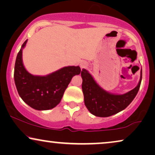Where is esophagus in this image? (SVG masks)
Masks as SVG:
<instances>
[{"instance_id": "obj_1", "label": "esophagus", "mask_w": 155, "mask_h": 155, "mask_svg": "<svg viewBox=\"0 0 155 155\" xmlns=\"http://www.w3.org/2000/svg\"><path fill=\"white\" fill-rule=\"evenodd\" d=\"M87 63L85 61H82L80 63V67H81V68H84L87 67Z\"/></svg>"}]
</instances>
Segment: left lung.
<instances>
[{
  "instance_id": "obj_1",
  "label": "left lung",
  "mask_w": 155,
  "mask_h": 155,
  "mask_svg": "<svg viewBox=\"0 0 155 155\" xmlns=\"http://www.w3.org/2000/svg\"><path fill=\"white\" fill-rule=\"evenodd\" d=\"M82 78V88L84 94V104L90 113L99 117H108L120 112L130 104L140 86V80L136 87L124 94H112L101 89L94 78L83 69L81 72Z\"/></svg>"
}]
</instances>
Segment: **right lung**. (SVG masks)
I'll list each match as a JSON object with an SVG mask.
<instances>
[{
	"instance_id": "1",
	"label": "right lung",
	"mask_w": 155,
	"mask_h": 155,
	"mask_svg": "<svg viewBox=\"0 0 155 155\" xmlns=\"http://www.w3.org/2000/svg\"><path fill=\"white\" fill-rule=\"evenodd\" d=\"M23 43L17 56L15 65L14 79L17 90L22 100L29 107L37 110H48L58 105L72 78L79 75V66L64 67L46 76L31 75L22 63Z\"/></svg>"
}]
</instances>
